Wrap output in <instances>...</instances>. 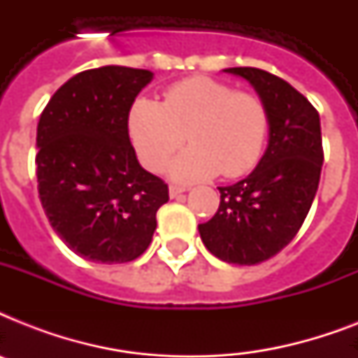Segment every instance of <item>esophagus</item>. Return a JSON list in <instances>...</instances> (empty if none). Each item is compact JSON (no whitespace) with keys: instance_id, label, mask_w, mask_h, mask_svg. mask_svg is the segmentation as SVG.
<instances>
[{"instance_id":"1","label":"esophagus","mask_w":358,"mask_h":358,"mask_svg":"<svg viewBox=\"0 0 358 358\" xmlns=\"http://www.w3.org/2000/svg\"><path fill=\"white\" fill-rule=\"evenodd\" d=\"M185 191V187H182V185H169V195H171V199H176L178 195H182Z\"/></svg>"}]
</instances>
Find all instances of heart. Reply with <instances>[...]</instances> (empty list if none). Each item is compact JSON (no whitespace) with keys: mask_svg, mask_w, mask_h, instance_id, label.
<instances>
[{"mask_svg":"<svg viewBox=\"0 0 358 358\" xmlns=\"http://www.w3.org/2000/svg\"><path fill=\"white\" fill-rule=\"evenodd\" d=\"M269 113L262 98L196 76L174 83L162 102L139 98L129 109L128 134L141 163L159 169L184 145L191 146L167 165L171 178L196 182L249 173L262 156Z\"/></svg>","mask_w":358,"mask_h":358,"instance_id":"b5f03b06","label":"heart"}]
</instances>
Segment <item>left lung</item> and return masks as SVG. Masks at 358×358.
Masks as SVG:
<instances>
[{
	"label": "left lung",
	"mask_w": 358,
	"mask_h": 358,
	"mask_svg": "<svg viewBox=\"0 0 358 358\" xmlns=\"http://www.w3.org/2000/svg\"><path fill=\"white\" fill-rule=\"evenodd\" d=\"M223 72L249 81L266 103L269 135L255 171L219 187L217 213L199 232L219 260L255 266L282 250L310 210L323 165L322 126L314 106L288 81L250 66Z\"/></svg>",
	"instance_id": "1"
}]
</instances>
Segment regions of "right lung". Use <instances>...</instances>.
Here are the masks:
<instances>
[{
	"label": "right lung",
	"instance_id": "1",
	"mask_svg": "<svg viewBox=\"0 0 358 358\" xmlns=\"http://www.w3.org/2000/svg\"><path fill=\"white\" fill-rule=\"evenodd\" d=\"M154 74L108 64L59 87L36 126L38 196L57 236L85 260L124 264L148 249L167 184L141 167L128 115Z\"/></svg>",
	"mask_w": 358,
	"mask_h": 358
}]
</instances>
